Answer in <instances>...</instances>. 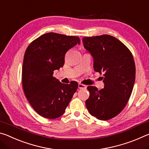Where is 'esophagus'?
Returning a JSON list of instances; mask_svg holds the SVG:
<instances>
[{"label":"esophagus","mask_w":149,"mask_h":149,"mask_svg":"<svg viewBox=\"0 0 149 149\" xmlns=\"http://www.w3.org/2000/svg\"><path fill=\"white\" fill-rule=\"evenodd\" d=\"M78 88L80 89H86L87 86L86 85H85L84 84H78Z\"/></svg>","instance_id":"34e87169"}]
</instances>
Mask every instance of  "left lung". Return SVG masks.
<instances>
[{"instance_id": "left-lung-1", "label": "left lung", "mask_w": 149, "mask_h": 149, "mask_svg": "<svg viewBox=\"0 0 149 149\" xmlns=\"http://www.w3.org/2000/svg\"><path fill=\"white\" fill-rule=\"evenodd\" d=\"M85 49L93 57L95 72L103 74L104 87L98 91L88 86L90 96L85 104L91 114L108 120L122 112L132 95L135 79V64L129 49L109 35L84 37Z\"/></svg>"}]
</instances>
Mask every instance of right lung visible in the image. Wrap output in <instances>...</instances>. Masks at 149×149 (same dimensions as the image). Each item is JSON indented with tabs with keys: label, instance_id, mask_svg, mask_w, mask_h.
<instances>
[{
	"label": "right lung",
	"instance_id": "right-lung-1",
	"mask_svg": "<svg viewBox=\"0 0 149 149\" xmlns=\"http://www.w3.org/2000/svg\"><path fill=\"white\" fill-rule=\"evenodd\" d=\"M77 44L76 36L47 33L27 47L22 66V86L29 104L41 116L55 119L64 114L78 84L60 83L53 77L54 70L64 64L67 51Z\"/></svg>",
	"mask_w": 149,
	"mask_h": 149
}]
</instances>
